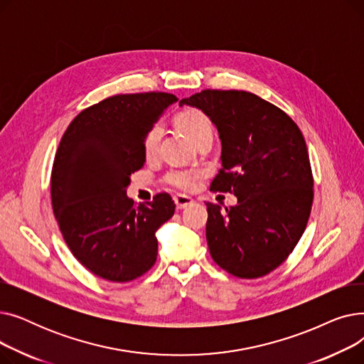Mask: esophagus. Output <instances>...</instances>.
<instances>
[{
	"label": "esophagus",
	"instance_id": "34e87169",
	"mask_svg": "<svg viewBox=\"0 0 364 364\" xmlns=\"http://www.w3.org/2000/svg\"><path fill=\"white\" fill-rule=\"evenodd\" d=\"M174 202L177 205V209H184L188 205L193 203V199L190 198V196H186V195H176L174 196Z\"/></svg>",
	"mask_w": 364,
	"mask_h": 364
}]
</instances>
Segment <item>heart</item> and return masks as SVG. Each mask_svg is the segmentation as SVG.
<instances>
[{
    "label": "heart",
    "instance_id": "b5f03b06",
    "mask_svg": "<svg viewBox=\"0 0 364 364\" xmlns=\"http://www.w3.org/2000/svg\"><path fill=\"white\" fill-rule=\"evenodd\" d=\"M176 121H177V125L184 131L186 136L195 144L203 140H213V134H214L213 122L202 110H198V109L183 110L181 113L177 114ZM162 134H164V128L161 124H155L147 131L143 141V150H144L146 158H153L158 155ZM200 177H202V172L196 169H172L168 172L165 180L168 184L178 187L181 190H192Z\"/></svg>",
    "mask_w": 364,
    "mask_h": 364
}]
</instances>
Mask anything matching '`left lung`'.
Instances as JSON below:
<instances>
[{
  "mask_svg": "<svg viewBox=\"0 0 364 364\" xmlns=\"http://www.w3.org/2000/svg\"><path fill=\"white\" fill-rule=\"evenodd\" d=\"M184 105L200 109L220 134L223 168L211 190L237 198L225 211L206 203L209 252L236 277L269 274L294 251L311 213L313 174L302 132L252 92L203 90Z\"/></svg>",
  "mask_w": 364,
  "mask_h": 364,
  "instance_id": "obj_1",
  "label": "left lung"
}]
</instances>
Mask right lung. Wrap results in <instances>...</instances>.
Returning <instances> with one entry per match:
<instances>
[{
	"label": "right lung",
	"instance_id": "add662e5",
	"mask_svg": "<svg viewBox=\"0 0 364 364\" xmlns=\"http://www.w3.org/2000/svg\"><path fill=\"white\" fill-rule=\"evenodd\" d=\"M178 99L119 94L84 109L65 131L51 172L53 211L70 252L92 274L129 282L156 262L158 228L176 211L169 195L136 205L127 196L146 155L143 141Z\"/></svg>",
	"mask_w": 364,
	"mask_h": 364
}]
</instances>
